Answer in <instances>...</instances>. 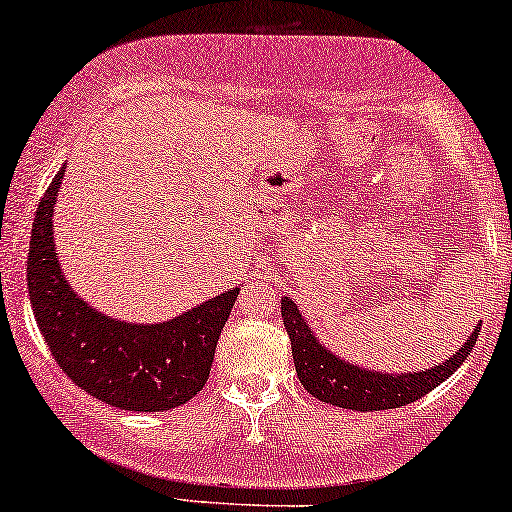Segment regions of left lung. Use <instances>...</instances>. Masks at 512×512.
<instances>
[{"label":"left lung","instance_id":"1","mask_svg":"<svg viewBox=\"0 0 512 512\" xmlns=\"http://www.w3.org/2000/svg\"><path fill=\"white\" fill-rule=\"evenodd\" d=\"M281 316L288 331L290 347H293L297 378H300L304 390L312 397L326 401V404L349 411L399 409V406L425 397L439 383L451 378V373H456V368L468 359L482 326V323H477L465 345L444 364L425 368L423 373H383L349 364L338 354H333L331 349L323 347L316 340L309 323L302 319L297 304L288 297H281Z\"/></svg>","mask_w":512,"mask_h":512}]
</instances>
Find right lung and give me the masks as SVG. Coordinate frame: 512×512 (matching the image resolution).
I'll use <instances>...</instances> for the list:
<instances>
[{
  "mask_svg": "<svg viewBox=\"0 0 512 512\" xmlns=\"http://www.w3.org/2000/svg\"><path fill=\"white\" fill-rule=\"evenodd\" d=\"M66 167L40 200L28 252V290L37 326L56 364L77 387L125 411H170L208 383L215 347L241 288L163 323H127L73 293L54 248V208Z\"/></svg>",
  "mask_w": 512,
  "mask_h": 512,
  "instance_id": "1",
  "label": "right lung"
}]
</instances>
